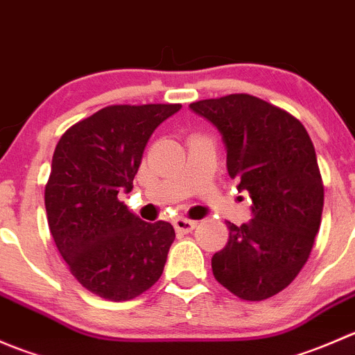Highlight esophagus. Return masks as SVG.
I'll list each match as a JSON object with an SVG mask.
<instances>
[{
    "mask_svg": "<svg viewBox=\"0 0 355 355\" xmlns=\"http://www.w3.org/2000/svg\"><path fill=\"white\" fill-rule=\"evenodd\" d=\"M173 225H175V230H177L178 234H191L198 223L192 220H185V218H177Z\"/></svg>",
    "mask_w": 355,
    "mask_h": 355,
    "instance_id": "esophagus-1",
    "label": "esophagus"
}]
</instances>
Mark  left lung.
<instances>
[{
  "instance_id": "left-lung-1",
  "label": "left lung",
  "mask_w": 355,
  "mask_h": 355,
  "mask_svg": "<svg viewBox=\"0 0 355 355\" xmlns=\"http://www.w3.org/2000/svg\"><path fill=\"white\" fill-rule=\"evenodd\" d=\"M218 128L227 170L252 199V220L228 221L213 275L244 300H264L293 282L320 230L324 189L304 125L256 96L230 94L189 106Z\"/></svg>"
}]
</instances>
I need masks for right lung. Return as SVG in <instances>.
Returning a JSON list of instances; mask_svg holds the SVG:
<instances>
[{
  "instance_id": "add662e5",
  "label": "right lung",
  "mask_w": 355,
  "mask_h": 355,
  "mask_svg": "<svg viewBox=\"0 0 355 355\" xmlns=\"http://www.w3.org/2000/svg\"><path fill=\"white\" fill-rule=\"evenodd\" d=\"M182 105H114L78 121L53 155L44 204L49 230L82 287L120 302L159 280L175 230L135 216L120 192L134 189L153 132Z\"/></svg>"
}]
</instances>
